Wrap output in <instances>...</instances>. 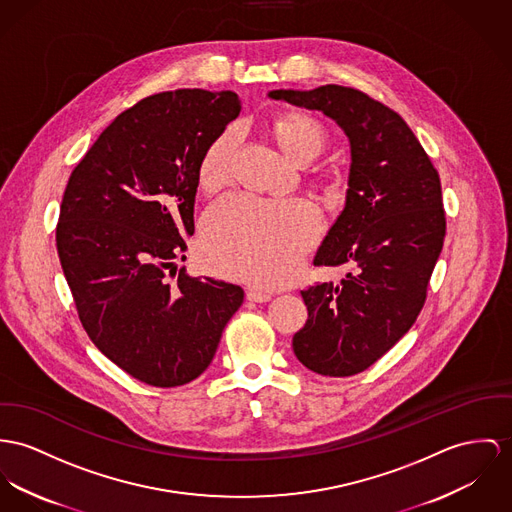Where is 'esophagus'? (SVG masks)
<instances>
[{"label": "esophagus", "mask_w": 512, "mask_h": 512, "mask_svg": "<svg viewBox=\"0 0 512 512\" xmlns=\"http://www.w3.org/2000/svg\"><path fill=\"white\" fill-rule=\"evenodd\" d=\"M273 298V294L271 292H261V290H257V288H249L247 290V300L249 302H269Z\"/></svg>", "instance_id": "34e87169"}]
</instances>
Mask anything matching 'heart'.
I'll return each mask as SVG.
<instances>
[{
  "mask_svg": "<svg viewBox=\"0 0 512 512\" xmlns=\"http://www.w3.org/2000/svg\"><path fill=\"white\" fill-rule=\"evenodd\" d=\"M271 136L286 158L308 163L317 158L327 142L319 120L304 113L276 117ZM236 132L226 130L202 154L198 185L216 193L232 179ZM319 220L314 208L302 200L226 198L218 202L204 222V259L218 273L275 286L286 280L302 253L314 243Z\"/></svg>",
  "mask_w": 512,
  "mask_h": 512,
  "instance_id": "heart-1",
  "label": "heart"
}]
</instances>
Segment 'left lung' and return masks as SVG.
<instances>
[{
  "label": "left lung",
  "instance_id": "1",
  "mask_svg": "<svg viewBox=\"0 0 512 512\" xmlns=\"http://www.w3.org/2000/svg\"><path fill=\"white\" fill-rule=\"evenodd\" d=\"M269 97L321 111L349 138L345 208L314 263L351 271L302 292L308 321L292 349L321 376H353L388 353L425 304L446 234L440 177L407 122L358 89H275Z\"/></svg>",
  "mask_w": 512,
  "mask_h": 512
}]
</instances>
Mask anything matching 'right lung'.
Here are the masks:
<instances>
[{
  "label": "right lung",
  "mask_w": 512,
  "mask_h": 512,
  "mask_svg": "<svg viewBox=\"0 0 512 512\" xmlns=\"http://www.w3.org/2000/svg\"><path fill=\"white\" fill-rule=\"evenodd\" d=\"M239 109L234 91L146 97L101 132L64 191L56 245L81 325L144 384L198 378L243 302L241 286L224 280L185 269L175 284L167 278L195 232L202 154Z\"/></svg>",
  "instance_id": "add662e5"
}]
</instances>
